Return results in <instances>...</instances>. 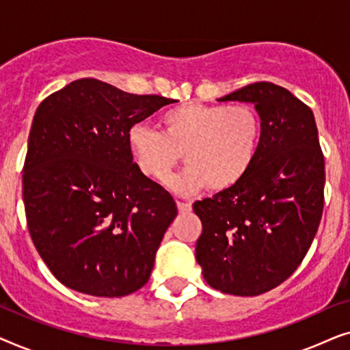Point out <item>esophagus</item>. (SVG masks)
Masks as SVG:
<instances>
[{
  "label": "esophagus",
  "mask_w": 350,
  "mask_h": 350,
  "mask_svg": "<svg viewBox=\"0 0 350 350\" xmlns=\"http://www.w3.org/2000/svg\"><path fill=\"white\" fill-rule=\"evenodd\" d=\"M176 207H178L180 213H189L191 208H193L189 202H183V200H176Z\"/></svg>",
  "instance_id": "1"
}]
</instances>
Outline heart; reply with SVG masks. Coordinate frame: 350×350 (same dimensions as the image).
Returning <instances> with one entry per match:
<instances>
[{
  "label": "heart",
  "mask_w": 350,
  "mask_h": 350,
  "mask_svg": "<svg viewBox=\"0 0 350 350\" xmlns=\"http://www.w3.org/2000/svg\"><path fill=\"white\" fill-rule=\"evenodd\" d=\"M162 133L145 124L127 131V148L137 169L154 181L169 178L183 156L186 169L170 186L193 194L207 186L224 193L245 178L261 146L262 126L248 105L183 103L161 118Z\"/></svg>",
  "instance_id": "obj_1"
}]
</instances>
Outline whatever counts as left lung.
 Returning a JSON list of instances; mask_svg holds the SVG:
<instances>
[{
    "instance_id": "1",
    "label": "left lung",
    "mask_w": 350,
    "mask_h": 350,
    "mask_svg": "<svg viewBox=\"0 0 350 350\" xmlns=\"http://www.w3.org/2000/svg\"><path fill=\"white\" fill-rule=\"evenodd\" d=\"M218 102L255 105L261 146L241 183L194 202L196 260L215 290L258 296L293 274L317 234L325 161L314 113L290 90L255 83Z\"/></svg>"
}]
</instances>
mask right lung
I'll return each mask as SVG.
<instances>
[{"label": "right lung", "instance_id": "right-lung-1", "mask_svg": "<svg viewBox=\"0 0 350 350\" xmlns=\"http://www.w3.org/2000/svg\"><path fill=\"white\" fill-rule=\"evenodd\" d=\"M174 102L84 78L38 107L22 175L27 224L68 288L119 298L150 279L176 204L137 169L127 131Z\"/></svg>", "mask_w": 350, "mask_h": 350}]
</instances>
